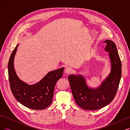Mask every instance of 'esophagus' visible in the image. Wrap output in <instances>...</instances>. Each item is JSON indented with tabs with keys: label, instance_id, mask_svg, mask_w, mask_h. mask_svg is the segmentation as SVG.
I'll return each mask as SVG.
<instances>
[{
	"label": "esophagus",
	"instance_id": "34e87169",
	"mask_svg": "<svg viewBox=\"0 0 130 130\" xmlns=\"http://www.w3.org/2000/svg\"><path fill=\"white\" fill-rule=\"evenodd\" d=\"M73 72V70L71 68L67 67L65 70V73L67 74H70Z\"/></svg>",
	"mask_w": 130,
	"mask_h": 130
}]
</instances>
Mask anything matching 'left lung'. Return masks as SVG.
I'll return each mask as SVG.
<instances>
[{
  "label": "left lung",
  "mask_w": 130,
  "mask_h": 130,
  "mask_svg": "<svg viewBox=\"0 0 130 130\" xmlns=\"http://www.w3.org/2000/svg\"><path fill=\"white\" fill-rule=\"evenodd\" d=\"M105 50L109 52L111 61V72L100 87L89 88L83 76L70 75L68 80L76 104L86 110H97L107 106L114 99L121 76V62L115 43L111 40L104 41Z\"/></svg>",
  "instance_id": "obj_1"
}]
</instances>
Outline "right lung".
Listing matches in <instances>:
<instances>
[{
	"instance_id": "obj_1",
	"label": "right lung",
	"mask_w": 130,
	"mask_h": 130,
	"mask_svg": "<svg viewBox=\"0 0 130 130\" xmlns=\"http://www.w3.org/2000/svg\"><path fill=\"white\" fill-rule=\"evenodd\" d=\"M12 53L8 63L10 88L14 97L25 107L33 109H43L52 104L54 88L57 81L62 77L64 68L49 72L38 83L28 85L22 81L15 72L13 60L17 46Z\"/></svg>"
}]
</instances>
